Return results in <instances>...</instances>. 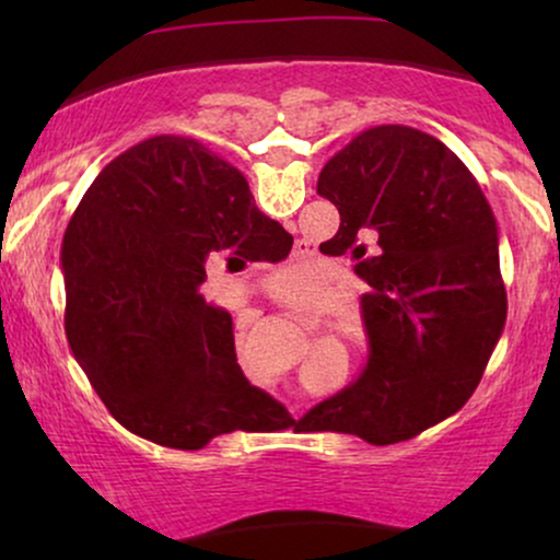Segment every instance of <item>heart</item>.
I'll use <instances>...</instances> for the list:
<instances>
[{
	"label": "heart",
	"mask_w": 560,
	"mask_h": 560,
	"mask_svg": "<svg viewBox=\"0 0 560 560\" xmlns=\"http://www.w3.org/2000/svg\"><path fill=\"white\" fill-rule=\"evenodd\" d=\"M294 271H298V268H289V271H284V279H292Z\"/></svg>",
	"instance_id": "b5f03b06"
}]
</instances>
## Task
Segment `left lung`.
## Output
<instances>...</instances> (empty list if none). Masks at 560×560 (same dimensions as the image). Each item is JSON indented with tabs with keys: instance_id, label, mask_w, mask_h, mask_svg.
I'll return each mask as SVG.
<instances>
[{
	"instance_id": "left-lung-1",
	"label": "left lung",
	"mask_w": 560,
	"mask_h": 560,
	"mask_svg": "<svg viewBox=\"0 0 560 560\" xmlns=\"http://www.w3.org/2000/svg\"><path fill=\"white\" fill-rule=\"evenodd\" d=\"M318 195L337 205L326 255L350 253L369 363L307 410L311 432L395 445L464 408L505 326L498 223L450 147L410 126H374L324 165Z\"/></svg>"
}]
</instances>
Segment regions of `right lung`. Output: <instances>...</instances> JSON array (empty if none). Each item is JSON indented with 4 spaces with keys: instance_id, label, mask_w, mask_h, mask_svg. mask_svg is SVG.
Here are the masks:
<instances>
[{
    "instance_id": "obj_1",
    "label": "right lung",
    "mask_w": 560,
    "mask_h": 560,
    "mask_svg": "<svg viewBox=\"0 0 560 560\" xmlns=\"http://www.w3.org/2000/svg\"><path fill=\"white\" fill-rule=\"evenodd\" d=\"M292 236L247 178L186 137H152L102 168L62 240L66 334L113 419L173 450L281 413L236 363L223 307L199 294L218 260L287 258Z\"/></svg>"
}]
</instances>
